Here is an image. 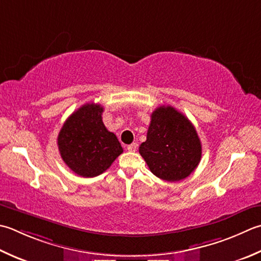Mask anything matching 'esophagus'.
<instances>
[{
    "label": "esophagus",
    "mask_w": 261,
    "mask_h": 261,
    "mask_svg": "<svg viewBox=\"0 0 261 261\" xmlns=\"http://www.w3.org/2000/svg\"><path fill=\"white\" fill-rule=\"evenodd\" d=\"M137 148H138V145L136 144V142H132L131 145L127 146V150H129V151H136Z\"/></svg>",
    "instance_id": "34e87169"
}]
</instances>
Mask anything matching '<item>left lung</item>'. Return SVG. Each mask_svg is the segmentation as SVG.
Returning a JSON list of instances; mask_svg holds the SVG:
<instances>
[{
	"mask_svg": "<svg viewBox=\"0 0 261 261\" xmlns=\"http://www.w3.org/2000/svg\"><path fill=\"white\" fill-rule=\"evenodd\" d=\"M150 119L147 140L139 147L149 170L168 182L188 177L201 160V142L195 126L168 105L157 107Z\"/></svg>",
	"mask_w": 261,
	"mask_h": 261,
	"instance_id": "1",
	"label": "left lung"
}]
</instances>
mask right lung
Instances as JSON below:
<instances>
[{
  "instance_id": "1",
  "label": "right lung",
  "mask_w": 261,
  "mask_h": 261,
  "mask_svg": "<svg viewBox=\"0 0 261 261\" xmlns=\"http://www.w3.org/2000/svg\"><path fill=\"white\" fill-rule=\"evenodd\" d=\"M103 112L99 104H85L68 117L59 134L61 157L80 176L101 174L123 152L116 136L104 125Z\"/></svg>"
}]
</instances>
